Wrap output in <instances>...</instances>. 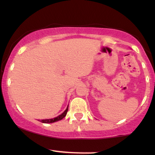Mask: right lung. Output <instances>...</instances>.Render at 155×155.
I'll list each match as a JSON object with an SVG mask.
<instances>
[{"instance_id": "obj_1", "label": "right lung", "mask_w": 155, "mask_h": 155, "mask_svg": "<svg viewBox=\"0 0 155 155\" xmlns=\"http://www.w3.org/2000/svg\"><path fill=\"white\" fill-rule=\"evenodd\" d=\"M68 107H67V109H65L64 112L63 113L61 114V115H59L58 116L53 118H49V119H42L40 120V121H41V122L43 123H45V124H49V123H54V122H56V121H60V120L63 119V118L66 116L67 113H68Z\"/></svg>"}]
</instances>
